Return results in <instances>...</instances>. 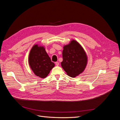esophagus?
<instances>
[{
    "label": "esophagus",
    "mask_w": 120,
    "mask_h": 120,
    "mask_svg": "<svg viewBox=\"0 0 120 120\" xmlns=\"http://www.w3.org/2000/svg\"><path fill=\"white\" fill-rule=\"evenodd\" d=\"M56 66H58L59 65V63H58V62H56Z\"/></svg>",
    "instance_id": "obj_1"
}]
</instances>
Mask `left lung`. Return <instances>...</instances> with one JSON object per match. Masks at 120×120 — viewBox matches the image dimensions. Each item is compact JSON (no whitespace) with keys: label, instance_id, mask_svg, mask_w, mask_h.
I'll list each match as a JSON object with an SVG mask.
<instances>
[{"label":"left lung","instance_id":"8db88e82","mask_svg":"<svg viewBox=\"0 0 120 120\" xmlns=\"http://www.w3.org/2000/svg\"><path fill=\"white\" fill-rule=\"evenodd\" d=\"M61 66L67 74L75 78L84 71L88 63V56L82 45L72 39L63 47Z\"/></svg>","mask_w":120,"mask_h":120}]
</instances>
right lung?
<instances>
[{
	"instance_id": "obj_1",
	"label": "right lung",
	"mask_w": 120,
	"mask_h": 120,
	"mask_svg": "<svg viewBox=\"0 0 120 120\" xmlns=\"http://www.w3.org/2000/svg\"><path fill=\"white\" fill-rule=\"evenodd\" d=\"M28 63L34 73L41 78H45L55 64L45 51L43 46L34 45L30 50Z\"/></svg>"
}]
</instances>
